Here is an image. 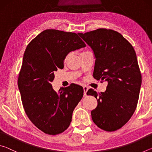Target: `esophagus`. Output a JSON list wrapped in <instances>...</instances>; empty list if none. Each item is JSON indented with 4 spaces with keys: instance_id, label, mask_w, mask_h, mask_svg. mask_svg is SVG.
<instances>
[{
    "instance_id": "1",
    "label": "esophagus",
    "mask_w": 152,
    "mask_h": 152,
    "mask_svg": "<svg viewBox=\"0 0 152 152\" xmlns=\"http://www.w3.org/2000/svg\"><path fill=\"white\" fill-rule=\"evenodd\" d=\"M83 89H84V96H86V92H87V91H88V87H87L86 86H83Z\"/></svg>"
}]
</instances>
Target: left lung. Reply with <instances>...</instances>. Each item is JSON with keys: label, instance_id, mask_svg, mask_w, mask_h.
I'll return each instance as SVG.
<instances>
[{"label": "left lung", "instance_id": "obj_1", "mask_svg": "<svg viewBox=\"0 0 152 152\" xmlns=\"http://www.w3.org/2000/svg\"><path fill=\"white\" fill-rule=\"evenodd\" d=\"M78 35L94 51L93 77L108 82L104 92L92 88L87 92L98 102L91 111L92 119L101 129L114 132L128 122L137 107L141 75L135 51L114 30L98 29Z\"/></svg>", "mask_w": 152, "mask_h": 152}]
</instances>
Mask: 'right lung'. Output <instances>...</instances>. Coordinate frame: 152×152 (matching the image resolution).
Instances as JSON below:
<instances>
[{
  "instance_id": "right-lung-1",
  "label": "right lung",
  "mask_w": 152,
  "mask_h": 152,
  "mask_svg": "<svg viewBox=\"0 0 152 152\" xmlns=\"http://www.w3.org/2000/svg\"><path fill=\"white\" fill-rule=\"evenodd\" d=\"M85 46L76 33L56 29L43 31L27 46L18 87L27 117L46 134L58 135L68 129L83 96L81 86L71 84L58 93L51 82L68 53Z\"/></svg>"
}]
</instances>
